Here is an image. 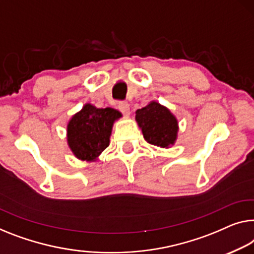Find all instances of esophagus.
Segmentation results:
<instances>
[{
  "label": "esophagus",
  "instance_id": "esophagus-1",
  "mask_svg": "<svg viewBox=\"0 0 254 254\" xmlns=\"http://www.w3.org/2000/svg\"><path fill=\"white\" fill-rule=\"evenodd\" d=\"M117 107H119V109L123 113V114L128 115V113H130V106H128L127 101H120V103L117 104Z\"/></svg>",
  "mask_w": 254,
  "mask_h": 254
}]
</instances>
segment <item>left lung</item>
<instances>
[{
	"label": "left lung",
	"instance_id": "8db88e82",
	"mask_svg": "<svg viewBox=\"0 0 254 254\" xmlns=\"http://www.w3.org/2000/svg\"><path fill=\"white\" fill-rule=\"evenodd\" d=\"M135 120L141 127L143 138L150 145L166 148L175 142L178 122L168 108L150 103L135 112Z\"/></svg>",
	"mask_w": 254,
	"mask_h": 254
}]
</instances>
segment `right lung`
Wrapping results in <instances>:
<instances>
[{"label":"right lung","instance_id":"add662e5","mask_svg":"<svg viewBox=\"0 0 254 254\" xmlns=\"http://www.w3.org/2000/svg\"><path fill=\"white\" fill-rule=\"evenodd\" d=\"M121 113L113 108H96L86 104L73 116L67 127L68 145L75 156L92 161L109 145V135L114 121Z\"/></svg>","mask_w":254,"mask_h":254}]
</instances>
